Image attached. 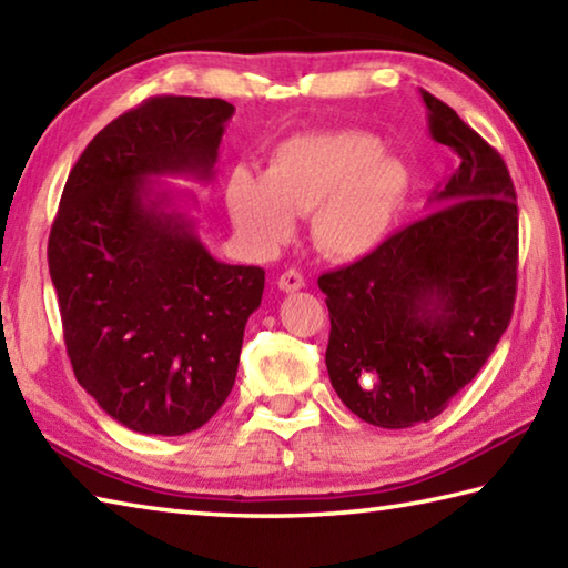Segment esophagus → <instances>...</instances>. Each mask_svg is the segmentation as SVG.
<instances>
[{
  "instance_id": "obj_1",
  "label": "esophagus",
  "mask_w": 568,
  "mask_h": 568,
  "mask_svg": "<svg viewBox=\"0 0 568 568\" xmlns=\"http://www.w3.org/2000/svg\"><path fill=\"white\" fill-rule=\"evenodd\" d=\"M302 286H304V276H302V272L288 270V272H284V274L280 276V288H282V292H286V294L298 292V288H302Z\"/></svg>"
}]
</instances>
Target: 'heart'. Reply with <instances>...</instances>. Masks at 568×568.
<instances>
[{
    "mask_svg": "<svg viewBox=\"0 0 568 568\" xmlns=\"http://www.w3.org/2000/svg\"><path fill=\"white\" fill-rule=\"evenodd\" d=\"M413 192L410 168L361 131L286 138L264 173L234 170L224 202L247 247L270 256L312 215V240L334 260H358L390 237Z\"/></svg>",
    "mask_w": 568,
    "mask_h": 568,
    "instance_id": "heart-1",
    "label": "heart"
}]
</instances>
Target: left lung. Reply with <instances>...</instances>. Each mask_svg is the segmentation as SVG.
<instances>
[{
  "label": "left lung",
  "mask_w": 568,
  "mask_h": 568,
  "mask_svg": "<svg viewBox=\"0 0 568 568\" xmlns=\"http://www.w3.org/2000/svg\"><path fill=\"white\" fill-rule=\"evenodd\" d=\"M427 131L459 158L435 212L344 270L318 276L328 378L376 427L433 420L497 348L515 308L519 212L505 160L433 93Z\"/></svg>",
  "instance_id": "obj_1"
}]
</instances>
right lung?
I'll list each match as a JSON object with an SVG mask.
<instances>
[{"label": "right lung", "instance_id": "obj_1", "mask_svg": "<svg viewBox=\"0 0 568 568\" xmlns=\"http://www.w3.org/2000/svg\"><path fill=\"white\" fill-rule=\"evenodd\" d=\"M234 105L155 95L85 145L49 237L63 341L103 413L143 435H185L237 378L264 270L215 260L190 192L160 180L215 178Z\"/></svg>", "mask_w": 568, "mask_h": 568}]
</instances>
